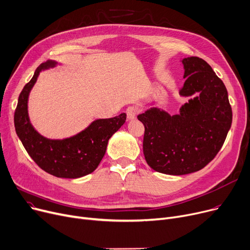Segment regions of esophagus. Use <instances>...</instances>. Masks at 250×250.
Listing matches in <instances>:
<instances>
[{
  "mask_svg": "<svg viewBox=\"0 0 250 250\" xmlns=\"http://www.w3.org/2000/svg\"><path fill=\"white\" fill-rule=\"evenodd\" d=\"M139 113V108L136 106H130L127 108L126 110V114H127V118L129 120L134 119L135 117L137 116V114Z\"/></svg>",
  "mask_w": 250,
  "mask_h": 250,
  "instance_id": "esophagus-1",
  "label": "esophagus"
}]
</instances>
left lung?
<instances>
[{"label":"left lung","instance_id":"left-lung-1","mask_svg":"<svg viewBox=\"0 0 250 250\" xmlns=\"http://www.w3.org/2000/svg\"><path fill=\"white\" fill-rule=\"evenodd\" d=\"M182 97H192L170 116L153 107L137 116L144 125L143 153L155 171L183 175L206 167L217 155L232 123V109L223 82L197 56L184 58Z\"/></svg>","mask_w":250,"mask_h":250}]
</instances>
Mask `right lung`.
Returning a JSON list of instances; mask_svg holds the SVG:
<instances>
[{
    "label": "right lung",
    "instance_id": "obj_1",
    "mask_svg": "<svg viewBox=\"0 0 250 250\" xmlns=\"http://www.w3.org/2000/svg\"><path fill=\"white\" fill-rule=\"evenodd\" d=\"M57 64L42 63L19 96L14 115L16 133L28 154L36 165L54 177L78 179L93 172L100 165L109 139L125 123L126 114L109 119H97L77 135L64 139H48L40 135L28 116V98L39 73Z\"/></svg>",
    "mask_w": 250,
    "mask_h": 250
}]
</instances>
